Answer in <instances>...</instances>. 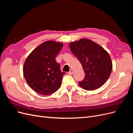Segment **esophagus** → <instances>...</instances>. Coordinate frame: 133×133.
<instances>
[{
    "instance_id": "1",
    "label": "esophagus",
    "mask_w": 133,
    "mask_h": 133,
    "mask_svg": "<svg viewBox=\"0 0 133 133\" xmlns=\"http://www.w3.org/2000/svg\"><path fill=\"white\" fill-rule=\"evenodd\" d=\"M73 73H74V70H73V69H71L70 70V71H69V72H68V74H70V75L73 74Z\"/></svg>"
}]
</instances>
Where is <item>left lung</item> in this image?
<instances>
[{"label":"left lung","instance_id":"1","mask_svg":"<svg viewBox=\"0 0 133 133\" xmlns=\"http://www.w3.org/2000/svg\"><path fill=\"white\" fill-rule=\"evenodd\" d=\"M71 51L81 63L85 78L79 84L84 89L94 90L105 83L111 73L109 54L103 47L88 39H81L69 44Z\"/></svg>","mask_w":133,"mask_h":133}]
</instances>
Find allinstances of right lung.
<instances>
[{
  "label": "right lung",
  "mask_w": 133,
  "mask_h": 133,
  "mask_svg": "<svg viewBox=\"0 0 133 133\" xmlns=\"http://www.w3.org/2000/svg\"><path fill=\"white\" fill-rule=\"evenodd\" d=\"M63 46L53 41L43 43L28 56L23 66V74L29 86L43 95L53 94L61 86L63 75L55 58Z\"/></svg>",
  "instance_id": "add662e5"
}]
</instances>
